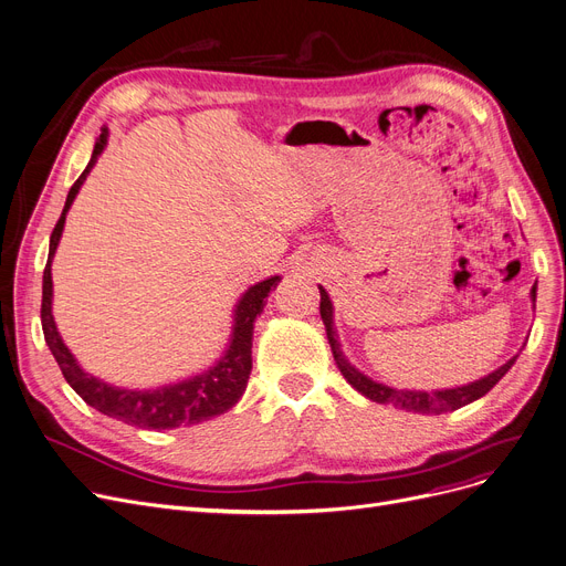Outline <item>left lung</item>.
I'll return each mask as SVG.
<instances>
[{"label":"left lung","instance_id":"left-lung-1","mask_svg":"<svg viewBox=\"0 0 566 566\" xmlns=\"http://www.w3.org/2000/svg\"><path fill=\"white\" fill-rule=\"evenodd\" d=\"M532 302H536V285H532ZM319 315L322 322H325V329H327V338L332 345V353H334V361L338 366V370L343 373V378L353 385L361 396L370 398L373 402H382V406H394L398 410H406V412H419V415H442V412H451V410H459L468 402L486 396L502 378L504 373L514 366V361L518 359L511 357L504 366H500L497 370L489 373L486 378H481L476 382L463 385V387H455V389H442V391H408V389H394L380 382H373L370 378H366L364 373H359L353 364L345 359V355L340 353V343L336 338V329H334V306L329 294L325 292V287L319 285Z\"/></svg>","mask_w":566,"mask_h":566}]
</instances>
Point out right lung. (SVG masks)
<instances>
[{"mask_svg": "<svg viewBox=\"0 0 566 566\" xmlns=\"http://www.w3.org/2000/svg\"><path fill=\"white\" fill-rule=\"evenodd\" d=\"M105 143H107V128L101 130L90 164L85 172L80 175L71 186L66 205L62 209V217L50 234V253H48V264L43 269V302H41V325H43L45 343L50 347L52 357H55V361L60 364L66 382L73 387V391L83 398L87 406L96 408L107 417H115L128 426L151 428V430L191 426V423L207 421L211 417H219L228 412L241 398V394L247 391L249 375L253 368V359H251L253 322L264 308L269 290H274L279 285L281 276L260 281L244 292V297L239 300L234 308V327H232L226 355L209 370L193 375V378L181 380L177 385H166L158 389H119V387L107 385L77 366L71 349L64 345L57 332L55 317H52V274H50L52 255H55L60 244L66 211L71 209L80 186H83L90 170L94 168Z\"/></svg>", "mask_w": 566, "mask_h": 566, "instance_id": "right-lung-1", "label": "right lung"}]
</instances>
